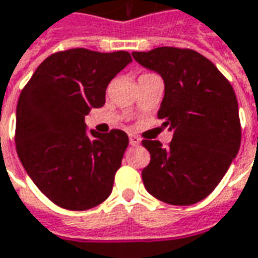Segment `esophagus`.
<instances>
[{"label": "esophagus", "mask_w": 258, "mask_h": 258, "mask_svg": "<svg viewBox=\"0 0 258 258\" xmlns=\"http://www.w3.org/2000/svg\"><path fill=\"white\" fill-rule=\"evenodd\" d=\"M140 142H141V140H140L137 135H130V144H131L133 147H135V145H140Z\"/></svg>", "instance_id": "34e87169"}]
</instances>
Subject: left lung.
Wrapping results in <instances>:
<instances>
[{
	"label": "left lung",
	"instance_id": "1",
	"mask_svg": "<svg viewBox=\"0 0 258 258\" xmlns=\"http://www.w3.org/2000/svg\"><path fill=\"white\" fill-rule=\"evenodd\" d=\"M133 57L163 78L158 118L173 131L166 148L142 141L151 155L142 170L144 185L166 204H196L215 190L239 152L242 127L235 91L217 67L190 48L158 47Z\"/></svg>",
	"mask_w": 258,
	"mask_h": 258
}]
</instances>
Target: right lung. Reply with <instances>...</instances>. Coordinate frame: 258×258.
<instances>
[{"mask_svg": "<svg viewBox=\"0 0 258 258\" xmlns=\"http://www.w3.org/2000/svg\"><path fill=\"white\" fill-rule=\"evenodd\" d=\"M133 58L127 51L70 48L48 55L21 92L15 144L29 177L61 208L85 211L110 196L128 147L121 130L86 134L85 116Z\"/></svg>", "mask_w": 258, "mask_h": 258, "instance_id": "right-lung-1", "label": "right lung"}]
</instances>
